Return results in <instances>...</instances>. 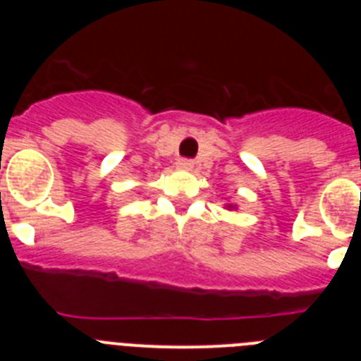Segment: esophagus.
I'll return each mask as SVG.
<instances>
[{"label": "esophagus", "instance_id": "esophagus-1", "mask_svg": "<svg viewBox=\"0 0 361 361\" xmlns=\"http://www.w3.org/2000/svg\"><path fill=\"white\" fill-rule=\"evenodd\" d=\"M177 166L180 170H191V168H193V161H191V159H178Z\"/></svg>", "mask_w": 361, "mask_h": 361}]
</instances>
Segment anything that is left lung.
I'll return each mask as SVG.
<instances>
[{
  "label": "left lung",
  "mask_w": 361,
  "mask_h": 361,
  "mask_svg": "<svg viewBox=\"0 0 361 361\" xmlns=\"http://www.w3.org/2000/svg\"><path fill=\"white\" fill-rule=\"evenodd\" d=\"M237 206H233V204H228V209H235Z\"/></svg>",
  "instance_id": "8db88e82"
}]
</instances>
